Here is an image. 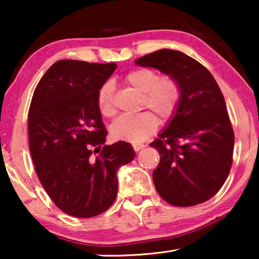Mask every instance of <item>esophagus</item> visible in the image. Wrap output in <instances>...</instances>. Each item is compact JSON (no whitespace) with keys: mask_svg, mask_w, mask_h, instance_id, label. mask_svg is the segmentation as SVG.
Listing matches in <instances>:
<instances>
[{"mask_svg":"<svg viewBox=\"0 0 259 259\" xmlns=\"http://www.w3.org/2000/svg\"><path fill=\"white\" fill-rule=\"evenodd\" d=\"M145 146H146L145 144H134V145H133L134 150H135L136 152H138V151H140V150H143V148L145 147Z\"/></svg>","mask_w":259,"mask_h":259,"instance_id":"esophagus-1","label":"esophagus"}]
</instances>
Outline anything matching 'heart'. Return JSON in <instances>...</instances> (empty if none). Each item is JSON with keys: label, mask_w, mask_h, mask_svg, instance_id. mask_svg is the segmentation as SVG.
<instances>
[{"label": "heart", "mask_w": 259, "mask_h": 259, "mask_svg": "<svg viewBox=\"0 0 259 259\" xmlns=\"http://www.w3.org/2000/svg\"><path fill=\"white\" fill-rule=\"evenodd\" d=\"M129 85L143 94L142 107L150 108L161 120H169L181 102L182 90L174 77L159 75L152 69L138 68L129 72L125 76ZM97 105L104 116H112L115 113L113 100V84L106 82L100 87L97 94ZM159 124L156 116L151 112H142L134 115L123 114L111 125L114 139L142 143L155 133Z\"/></svg>", "instance_id": "heart-1"}]
</instances>
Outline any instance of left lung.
<instances>
[{
  "label": "left lung",
  "mask_w": 259,
  "mask_h": 259,
  "mask_svg": "<svg viewBox=\"0 0 259 259\" xmlns=\"http://www.w3.org/2000/svg\"><path fill=\"white\" fill-rule=\"evenodd\" d=\"M135 63L174 77L182 90L168 125L150 144L160 153L153 171L157 193L177 207L205 202L221 190L233 161L234 133L224 96L211 73L181 51L161 49Z\"/></svg>",
  "instance_id": "obj_1"
}]
</instances>
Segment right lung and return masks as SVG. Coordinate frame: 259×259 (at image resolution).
<instances>
[{
    "instance_id": "1",
    "label": "right lung",
    "mask_w": 259,
    "mask_h": 259,
    "mask_svg": "<svg viewBox=\"0 0 259 259\" xmlns=\"http://www.w3.org/2000/svg\"><path fill=\"white\" fill-rule=\"evenodd\" d=\"M115 68V63L57 61L30 103L28 138L35 171L57 207L73 217L106 211L117 194V170L135 157L129 143L105 145L107 131L97 94ZM91 147L99 153L96 160L91 159Z\"/></svg>"
}]
</instances>
